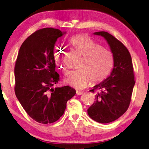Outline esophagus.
Returning a JSON list of instances; mask_svg holds the SVG:
<instances>
[{
  "label": "esophagus",
  "mask_w": 149,
  "mask_h": 149,
  "mask_svg": "<svg viewBox=\"0 0 149 149\" xmlns=\"http://www.w3.org/2000/svg\"><path fill=\"white\" fill-rule=\"evenodd\" d=\"M83 91H77V92H76V94H77V95H80L83 94Z\"/></svg>",
  "instance_id": "esophagus-1"
}]
</instances>
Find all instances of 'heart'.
I'll return each mask as SVG.
<instances>
[{"label": "heart", "mask_w": 149, "mask_h": 149, "mask_svg": "<svg viewBox=\"0 0 149 149\" xmlns=\"http://www.w3.org/2000/svg\"><path fill=\"white\" fill-rule=\"evenodd\" d=\"M71 45L83 56L78 68L70 71L63 78V82L77 89H82L89 84L102 82L110 73L114 64V56L110 50L102 46L86 35H76L69 40ZM56 65L63 72H65L64 50L56 49L54 52Z\"/></svg>", "instance_id": "obj_1"}]
</instances>
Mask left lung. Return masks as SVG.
<instances>
[{"label":"left lung","instance_id":"obj_1","mask_svg":"<svg viewBox=\"0 0 149 149\" xmlns=\"http://www.w3.org/2000/svg\"><path fill=\"white\" fill-rule=\"evenodd\" d=\"M93 34L105 39L114 56L113 68L102 82L94 86L99 91L94 103L88 109L91 118L100 123L114 121L124 114L130 104L135 85L133 65L130 52L124 45L106 32Z\"/></svg>","mask_w":149,"mask_h":149}]
</instances>
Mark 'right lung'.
<instances>
[{
  "mask_svg": "<svg viewBox=\"0 0 149 149\" xmlns=\"http://www.w3.org/2000/svg\"><path fill=\"white\" fill-rule=\"evenodd\" d=\"M65 33L52 28L36 31L22 43L17 58L16 97L31 118L42 124L60 119L67 102L76 94L69 86L53 88L60 80L54 49L57 39Z\"/></svg>",
  "mask_w": 149,
  "mask_h": 149,
  "instance_id": "add662e5",
  "label": "right lung"
}]
</instances>
